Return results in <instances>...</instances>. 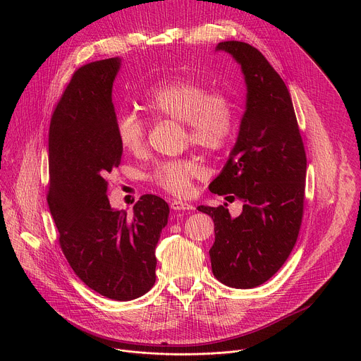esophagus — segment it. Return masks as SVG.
Instances as JSON below:
<instances>
[{
	"instance_id": "esophagus-1",
	"label": "esophagus",
	"mask_w": 361,
	"mask_h": 361,
	"mask_svg": "<svg viewBox=\"0 0 361 361\" xmlns=\"http://www.w3.org/2000/svg\"><path fill=\"white\" fill-rule=\"evenodd\" d=\"M170 207L176 212H188V210H194V207L191 204L181 201V200H171L170 202Z\"/></svg>"
}]
</instances>
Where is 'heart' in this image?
<instances>
[{"label": "heart", "mask_w": 361, "mask_h": 361, "mask_svg": "<svg viewBox=\"0 0 361 361\" xmlns=\"http://www.w3.org/2000/svg\"><path fill=\"white\" fill-rule=\"evenodd\" d=\"M142 106L156 117L180 121L185 127V141L207 151L221 149L235 128V106L224 90H209L194 80H169L154 85L142 98ZM120 145L140 154L145 148L147 128L141 117L123 113L116 120ZM202 174L192 159L166 160L147 174L148 181L173 195H187L192 180Z\"/></svg>", "instance_id": "1"}]
</instances>
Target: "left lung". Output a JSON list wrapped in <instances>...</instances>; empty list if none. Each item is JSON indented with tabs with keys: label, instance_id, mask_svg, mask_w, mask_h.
Here are the masks:
<instances>
[{
	"label": "left lung",
	"instance_id": "1",
	"mask_svg": "<svg viewBox=\"0 0 361 361\" xmlns=\"http://www.w3.org/2000/svg\"><path fill=\"white\" fill-rule=\"evenodd\" d=\"M216 51L241 66L247 95L237 141L209 188L243 201V213L231 219L227 204L197 210L214 221L209 251L214 277L252 288L280 270L297 241L307 159L290 92L266 57L241 41L220 42Z\"/></svg>",
	"mask_w": 361,
	"mask_h": 361
}]
</instances>
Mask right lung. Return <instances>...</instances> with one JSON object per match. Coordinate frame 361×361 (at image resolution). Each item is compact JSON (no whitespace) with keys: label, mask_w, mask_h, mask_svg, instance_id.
Returning <instances> with one entry per match:
<instances>
[{"label":"right lung","mask_w":361,"mask_h":361,"mask_svg":"<svg viewBox=\"0 0 361 361\" xmlns=\"http://www.w3.org/2000/svg\"><path fill=\"white\" fill-rule=\"evenodd\" d=\"M121 60L78 68L51 117L47 201L74 273L91 290L117 301L145 294L156 283V247L169 204L141 195L131 217L111 209L109 176L121 163L113 82Z\"/></svg>","instance_id":"add662e5"}]
</instances>
